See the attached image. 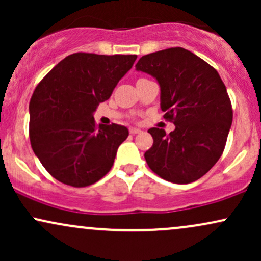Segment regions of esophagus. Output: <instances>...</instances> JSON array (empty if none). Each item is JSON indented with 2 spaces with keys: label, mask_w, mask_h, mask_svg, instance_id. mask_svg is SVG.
I'll list each match as a JSON object with an SVG mask.
<instances>
[{
  "label": "esophagus",
  "mask_w": 261,
  "mask_h": 261,
  "mask_svg": "<svg viewBox=\"0 0 261 261\" xmlns=\"http://www.w3.org/2000/svg\"><path fill=\"white\" fill-rule=\"evenodd\" d=\"M140 133H142V131H141L140 128H135V127H131L130 128V134L135 135V134H140Z\"/></svg>",
  "instance_id": "esophagus-1"
}]
</instances>
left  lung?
Instances as JSON below:
<instances>
[{
  "mask_svg": "<svg viewBox=\"0 0 261 261\" xmlns=\"http://www.w3.org/2000/svg\"><path fill=\"white\" fill-rule=\"evenodd\" d=\"M158 81L163 118L175 125L166 134L152 127L145 158L164 180L189 184L205 175L223 153L233 110L226 86L211 65L182 47L142 56L136 64Z\"/></svg>",
  "mask_w": 261,
  "mask_h": 261,
  "instance_id": "1",
  "label": "left lung"
}]
</instances>
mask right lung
I'll use <instances>...</instances> for the list:
<instances>
[{"label": "right lung", "instance_id": "1", "mask_svg": "<svg viewBox=\"0 0 261 261\" xmlns=\"http://www.w3.org/2000/svg\"><path fill=\"white\" fill-rule=\"evenodd\" d=\"M136 59L76 53L39 82L29 103V139L35 155L56 180L85 188L112 169L128 130L118 124L98 126L93 113L109 99Z\"/></svg>", "mask_w": 261, "mask_h": 261}]
</instances>
